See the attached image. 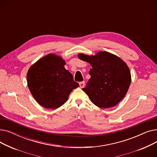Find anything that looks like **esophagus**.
Instances as JSON below:
<instances>
[{
  "instance_id": "34e87169",
  "label": "esophagus",
  "mask_w": 157,
  "mask_h": 157,
  "mask_svg": "<svg viewBox=\"0 0 157 157\" xmlns=\"http://www.w3.org/2000/svg\"><path fill=\"white\" fill-rule=\"evenodd\" d=\"M79 84V86L81 88H83L85 86V81H81Z\"/></svg>"
}]
</instances>
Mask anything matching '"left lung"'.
Returning a JSON list of instances; mask_svg holds the SVG:
<instances>
[{
    "label": "left lung",
    "mask_w": 157,
    "mask_h": 157,
    "mask_svg": "<svg viewBox=\"0 0 157 157\" xmlns=\"http://www.w3.org/2000/svg\"><path fill=\"white\" fill-rule=\"evenodd\" d=\"M79 59L90 63L91 77L83 90L91 101L101 108L116 105L126 95L131 83L130 72L119 57L101 52L95 56L79 54Z\"/></svg>",
    "instance_id": "left-lung-1"
}]
</instances>
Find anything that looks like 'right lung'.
Returning <instances> with one entry per match:
<instances>
[{"mask_svg":"<svg viewBox=\"0 0 157 157\" xmlns=\"http://www.w3.org/2000/svg\"><path fill=\"white\" fill-rule=\"evenodd\" d=\"M64 65L61 57L49 54L31 66L28 71L30 91L45 108H59L67 101L72 90L79 86Z\"/></svg>","mask_w":157,"mask_h":157,"instance_id":"right-lung-1","label":"right lung"}]
</instances>
